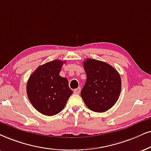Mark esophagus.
Listing matches in <instances>:
<instances>
[{
    "label": "esophagus",
    "instance_id": "34e87169",
    "mask_svg": "<svg viewBox=\"0 0 151 151\" xmlns=\"http://www.w3.org/2000/svg\"><path fill=\"white\" fill-rule=\"evenodd\" d=\"M81 87L77 88H76V89L74 90V93H76V94H79V93L81 92Z\"/></svg>",
    "mask_w": 151,
    "mask_h": 151
}]
</instances>
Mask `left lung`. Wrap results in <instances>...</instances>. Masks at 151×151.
Returning a JSON list of instances; mask_svg holds the SVG:
<instances>
[{"instance_id":"left-lung-1","label":"left lung","mask_w":151,"mask_h":151,"mask_svg":"<svg viewBox=\"0 0 151 151\" xmlns=\"http://www.w3.org/2000/svg\"><path fill=\"white\" fill-rule=\"evenodd\" d=\"M87 78L81 96L89 109L105 112L117 102L121 91V79L109 64L92 58L83 62Z\"/></svg>"}]
</instances>
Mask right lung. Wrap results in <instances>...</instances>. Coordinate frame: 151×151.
Here are the masks:
<instances>
[{"mask_svg":"<svg viewBox=\"0 0 151 151\" xmlns=\"http://www.w3.org/2000/svg\"><path fill=\"white\" fill-rule=\"evenodd\" d=\"M65 61L54 60L39 66L30 76L26 92L30 103L40 113L53 116L63 109L72 94L68 80L60 76Z\"/></svg>","mask_w":151,"mask_h":151,"instance_id":"1","label":"right lung"}]
</instances>
